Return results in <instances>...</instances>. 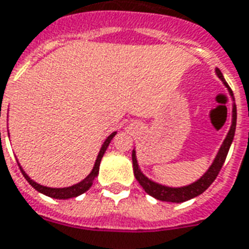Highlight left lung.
Wrapping results in <instances>:
<instances>
[{"label": "left lung", "instance_id": "1", "mask_svg": "<svg viewBox=\"0 0 249 249\" xmlns=\"http://www.w3.org/2000/svg\"><path fill=\"white\" fill-rule=\"evenodd\" d=\"M215 73H217L218 78L221 79L223 85L227 87V90L230 92L231 98L234 100V94L231 91L230 86L227 85V82L223 78V74L221 73V70L215 69ZM235 129H236V106L235 103L232 104V121H231V128L226 136L225 141L222 143L221 149L218 151V154L215 155L212 166L209 167V170L205 172L204 175L201 176L200 179L195 181V183L189 184V185H185V187H179V188H172V187H167V185H162V184H158L150 180L149 178H146L140 170L137 162V157H136V150H133L132 153V160H133V172H134V176L141 187L145 189V192L150 196H153L157 200L160 201H167V202H184V201H188L193 198V197H197L201 193H204L206 189H208L212 183H213L215 178L219 174L222 166L226 160V157H227V153L230 150V146L232 143V140H234L235 136Z\"/></svg>", "mask_w": 249, "mask_h": 249}]
</instances>
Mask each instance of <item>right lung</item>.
Listing matches in <instances>:
<instances>
[{
    "label": "right lung",
    "mask_w": 249,
    "mask_h": 249,
    "mask_svg": "<svg viewBox=\"0 0 249 249\" xmlns=\"http://www.w3.org/2000/svg\"><path fill=\"white\" fill-rule=\"evenodd\" d=\"M9 133V130H7ZM116 136V132L111 133L109 136L107 137V140L104 141V143L102 145V149H100L99 154L96 157V160H95V164L92 167V171H91L90 174L82 180V181H79L78 184H74L71 187H66V188H49V187H44V185H40V184H37L36 181L31 180L28 178V175L23 171V168L20 167V164L18 163L19 168L22 171V174H23L24 179L27 180L28 183L31 184L32 187L35 188L37 192L43 193L45 196L48 197H52V198H57V200H68V198H73V197H77L79 195H82L85 193L86 191L90 189V187L92 185V181L94 179L98 176L99 174V166H100V160L103 158L104 153H106V150H107L108 145H109V142L112 141V138Z\"/></svg>",
    "instance_id": "right-lung-1"
}]
</instances>
